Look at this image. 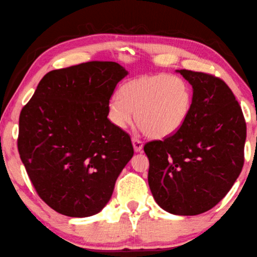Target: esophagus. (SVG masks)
I'll return each mask as SVG.
<instances>
[{
  "label": "esophagus",
  "mask_w": 257,
  "mask_h": 257,
  "mask_svg": "<svg viewBox=\"0 0 257 257\" xmlns=\"http://www.w3.org/2000/svg\"><path fill=\"white\" fill-rule=\"evenodd\" d=\"M133 145H134L135 152H142L143 151L144 144H143L142 141H139L138 138H136V137L133 138Z\"/></svg>",
  "instance_id": "obj_1"
}]
</instances>
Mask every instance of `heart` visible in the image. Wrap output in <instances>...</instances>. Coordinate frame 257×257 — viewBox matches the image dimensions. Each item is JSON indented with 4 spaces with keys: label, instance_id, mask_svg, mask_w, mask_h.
<instances>
[{
    "label": "heart",
    "instance_id": "obj_1",
    "mask_svg": "<svg viewBox=\"0 0 257 257\" xmlns=\"http://www.w3.org/2000/svg\"><path fill=\"white\" fill-rule=\"evenodd\" d=\"M192 106V90L182 76L149 74L125 81L108 103V118L123 129L134 118L148 137L163 139L179 130Z\"/></svg>",
    "mask_w": 257,
    "mask_h": 257
}]
</instances>
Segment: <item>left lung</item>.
Segmentation results:
<instances>
[{"label":"left lung","instance_id":"1","mask_svg":"<svg viewBox=\"0 0 257 257\" xmlns=\"http://www.w3.org/2000/svg\"><path fill=\"white\" fill-rule=\"evenodd\" d=\"M193 88L183 125L149 142L148 184L156 203L179 216L208 211L229 192L244 165L246 122L234 93L220 78L177 69Z\"/></svg>","mask_w":257,"mask_h":257}]
</instances>
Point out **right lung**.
<instances>
[{
  "label": "right lung",
  "mask_w": 257,
  "mask_h": 257,
  "mask_svg": "<svg viewBox=\"0 0 257 257\" xmlns=\"http://www.w3.org/2000/svg\"><path fill=\"white\" fill-rule=\"evenodd\" d=\"M128 72L88 62L46 74L19 118L18 149L31 183L68 217L100 212L132 160L130 136L108 119L111 95Z\"/></svg>",
  "instance_id": "right-lung-1"
}]
</instances>
